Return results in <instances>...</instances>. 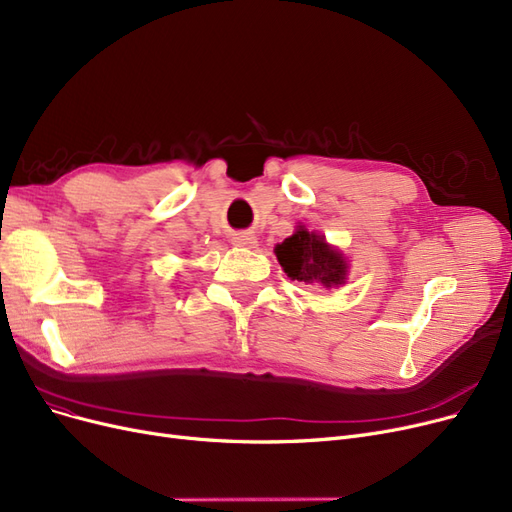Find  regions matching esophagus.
Here are the masks:
<instances>
[{
    "label": "esophagus",
    "mask_w": 512,
    "mask_h": 512,
    "mask_svg": "<svg viewBox=\"0 0 512 512\" xmlns=\"http://www.w3.org/2000/svg\"><path fill=\"white\" fill-rule=\"evenodd\" d=\"M232 244L244 246V249H255L257 236L253 232H238V234H232Z\"/></svg>",
    "instance_id": "1"
}]
</instances>
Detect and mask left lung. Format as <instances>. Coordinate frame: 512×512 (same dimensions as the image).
I'll use <instances>...</instances> for the list:
<instances>
[{"mask_svg":"<svg viewBox=\"0 0 512 512\" xmlns=\"http://www.w3.org/2000/svg\"><path fill=\"white\" fill-rule=\"evenodd\" d=\"M276 257L289 278L337 287L346 280L348 263L325 242L323 236L299 230L276 246Z\"/></svg>","mask_w":512,"mask_h":512,"instance_id":"left-lung-1","label":"left lung"}]
</instances>
